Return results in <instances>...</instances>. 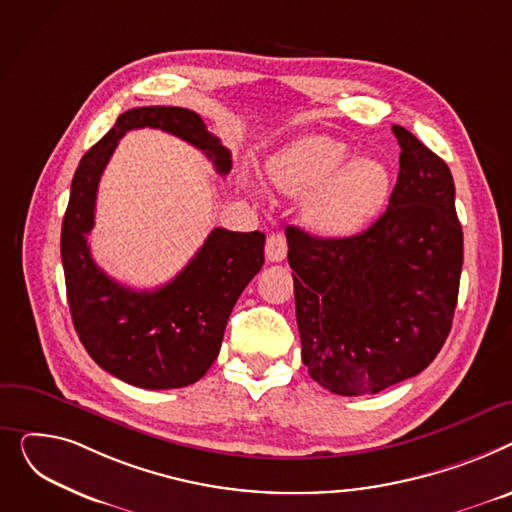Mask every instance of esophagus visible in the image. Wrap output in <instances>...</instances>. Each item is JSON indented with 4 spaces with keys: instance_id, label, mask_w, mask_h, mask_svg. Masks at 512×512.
Listing matches in <instances>:
<instances>
[{
    "instance_id": "34e87169",
    "label": "esophagus",
    "mask_w": 512,
    "mask_h": 512,
    "mask_svg": "<svg viewBox=\"0 0 512 512\" xmlns=\"http://www.w3.org/2000/svg\"><path fill=\"white\" fill-rule=\"evenodd\" d=\"M266 260L268 262H281L287 256V239L281 233H270L266 237Z\"/></svg>"
}]
</instances>
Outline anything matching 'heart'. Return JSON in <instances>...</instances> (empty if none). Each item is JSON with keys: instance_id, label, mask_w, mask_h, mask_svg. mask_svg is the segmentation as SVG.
I'll return each instance as SVG.
<instances>
[{"instance_id": "1", "label": "heart", "mask_w": 512, "mask_h": 512, "mask_svg": "<svg viewBox=\"0 0 512 512\" xmlns=\"http://www.w3.org/2000/svg\"><path fill=\"white\" fill-rule=\"evenodd\" d=\"M268 184L306 196L304 221L324 237H345L368 225L390 192V173L376 159H349V146L330 136H304L266 163Z\"/></svg>"}]
</instances>
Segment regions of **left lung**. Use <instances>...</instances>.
I'll list each match as a JSON object with an SVG mask.
<instances>
[{
    "mask_svg": "<svg viewBox=\"0 0 512 512\" xmlns=\"http://www.w3.org/2000/svg\"><path fill=\"white\" fill-rule=\"evenodd\" d=\"M388 208L362 233L287 227L295 316L310 376L343 397L374 395L426 370L457 308L463 231L448 165L409 130Z\"/></svg>",
    "mask_w": 512,
    "mask_h": 512,
    "instance_id": "obj_1",
    "label": "left lung"
}]
</instances>
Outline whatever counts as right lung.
I'll use <instances>...</instances> for the list:
<instances>
[{
	"label": "right lung",
	"instance_id": "obj_1",
	"mask_svg": "<svg viewBox=\"0 0 512 512\" xmlns=\"http://www.w3.org/2000/svg\"><path fill=\"white\" fill-rule=\"evenodd\" d=\"M159 128L200 148L227 175L231 153L184 107H136L88 150L72 179L62 225V262L72 322L95 362L132 386L163 390L200 380L219 355L229 314L264 264V233L217 227L186 268L155 291L107 277L88 248L99 179L126 132Z\"/></svg>",
	"mask_w": 512,
	"mask_h": 512
}]
</instances>
